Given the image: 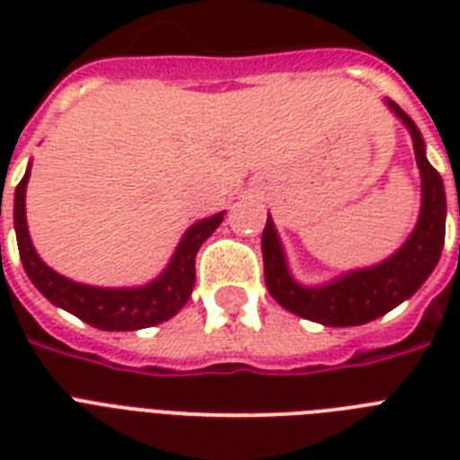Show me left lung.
Segmentation results:
<instances>
[{
  "mask_svg": "<svg viewBox=\"0 0 460 460\" xmlns=\"http://www.w3.org/2000/svg\"><path fill=\"white\" fill-rule=\"evenodd\" d=\"M386 102L411 131L422 179L420 217L406 243L379 265L343 274L324 287H303L288 274L287 258L270 217L262 231L265 284L274 301L287 307L288 313L327 327H356L394 310L425 284L442 255L447 229V195L442 176L425 157V143L413 119L392 100Z\"/></svg>",
  "mask_w": 460,
  "mask_h": 460,
  "instance_id": "left-lung-1",
  "label": "left lung"
}]
</instances>
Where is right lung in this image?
<instances>
[{
    "label": "right lung",
    "mask_w": 460,
    "mask_h": 460,
    "mask_svg": "<svg viewBox=\"0 0 460 460\" xmlns=\"http://www.w3.org/2000/svg\"><path fill=\"white\" fill-rule=\"evenodd\" d=\"M31 179V166L16 186L13 195V226H16L18 252L28 279L54 305L64 307L78 320L88 322L104 332H131V329L153 327L169 320L186 305L195 284V255L222 224L224 212L195 222L183 234L172 262L147 287L138 288H100L75 284L47 267L35 252L25 224V186Z\"/></svg>",
    "instance_id": "1"
}]
</instances>
